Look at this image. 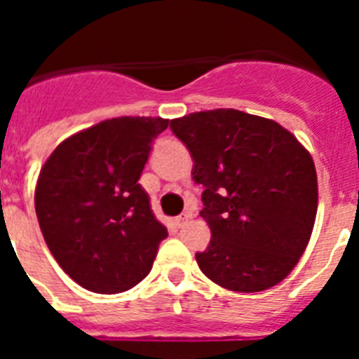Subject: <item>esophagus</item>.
Instances as JSON below:
<instances>
[{
  "mask_svg": "<svg viewBox=\"0 0 359 359\" xmlns=\"http://www.w3.org/2000/svg\"><path fill=\"white\" fill-rule=\"evenodd\" d=\"M189 219H190L189 212H183V214H180L176 217V224H177V226H185V224L189 223Z\"/></svg>",
  "mask_w": 359,
  "mask_h": 359,
  "instance_id": "1",
  "label": "esophagus"
}]
</instances>
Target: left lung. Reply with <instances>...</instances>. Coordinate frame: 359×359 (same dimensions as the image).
Listing matches in <instances>:
<instances>
[{
	"label": "left lung",
	"mask_w": 359,
	"mask_h": 359,
	"mask_svg": "<svg viewBox=\"0 0 359 359\" xmlns=\"http://www.w3.org/2000/svg\"><path fill=\"white\" fill-rule=\"evenodd\" d=\"M170 129L194 160L205 187L201 217L210 226L199 268L224 290L257 293L277 286L300 261L318 207L309 151L275 120L239 109L174 118Z\"/></svg>",
	"instance_id": "obj_1"
}]
</instances>
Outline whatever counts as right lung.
<instances>
[{
	"label": "right lung",
	"mask_w": 359,
	"mask_h": 359,
	"mask_svg": "<svg viewBox=\"0 0 359 359\" xmlns=\"http://www.w3.org/2000/svg\"><path fill=\"white\" fill-rule=\"evenodd\" d=\"M167 118L120 116L69 136L39 172L36 214L50 252L84 290L115 294L144 280L167 228L138 183Z\"/></svg>",
	"instance_id": "obj_1"
}]
</instances>
